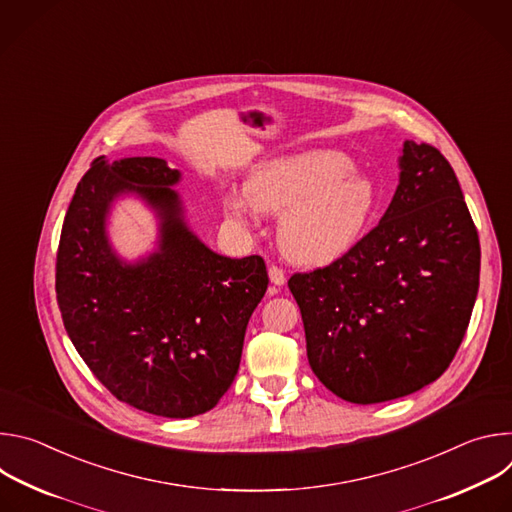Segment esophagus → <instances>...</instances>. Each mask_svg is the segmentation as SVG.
Wrapping results in <instances>:
<instances>
[{"mask_svg": "<svg viewBox=\"0 0 512 512\" xmlns=\"http://www.w3.org/2000/svg\"><path fill=\"white\" fill-rule=\"evenodd\" d=\"M269 279H271V283H273L275 287H279V285L285 283V271H283L281 267H277V265H271V267H269ZM275 287L271 289V294L275 291Z\"/></svg>", "mask_w": 512, "mask_h": 512, "instance_id": "1", "label": "esophagus"}]
</instances>
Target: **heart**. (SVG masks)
Wrapping results in <instances>:
<instances>
[{
  "label": "heart",
  "instance_id": "heart-1",
  "mask_svg": "<svg viewBox=\"0 0 512 512\" xmlns=\"http://www.w3.org/2000/svg\"><path fill=\"white\" fill-rule=\"evenodd\" d=\"M225 208L241 221L253 218L257 208L283 212L277 231L283 255L302 265H326L348 253L364 233L375 190L352 174L344 154L316 150L259 166L245 194H225Z\"/></svg>",
  "mask_w": 512,
  "mask_h": 512
}]
</instances>
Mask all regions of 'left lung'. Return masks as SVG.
<instances>
[{
    "label": "left lung",
    "mask_w": 512,
    "mask_h": 512,
    "mask_svg": "<svg viewBox=\"0 0 512 512\" xmlns=\"http://www.w3.org/2000/svg\"><path fill=\"white\" fill-rule=\"evenodd\" d=\"M399 166L381 223L340 259L287 281L314 375L360 405L446 373L480 283L478 231L450 162L429 143L405 141Z\"/></svg>",
    "instance_id": "8db88e82"
}]
</instances>
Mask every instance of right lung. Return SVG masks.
Returning <instances> with one entry per match:
<instances>
[{
  "mask_svg": "<svg viewBox=\"0 0 512 512\" xmlns=\"http://www.w3.org/2000/svg\"><path fill=\"white\" fill-rule=\"evenodd\" d=\"M178 180L160 158L93 160L64 216L56 300L68 338L113 397L186 419L233 385L269 277L263 257L216 255L186 229L170 188ZM123 191L163 216L161 251L135 266L121 264L104 235L108 206Z\"/></svg>",
  "mask_w": 512,
  "mask_h": 512,
  "instance_id": "add662e5",
  "label": "right lung"
}]
</instances>
